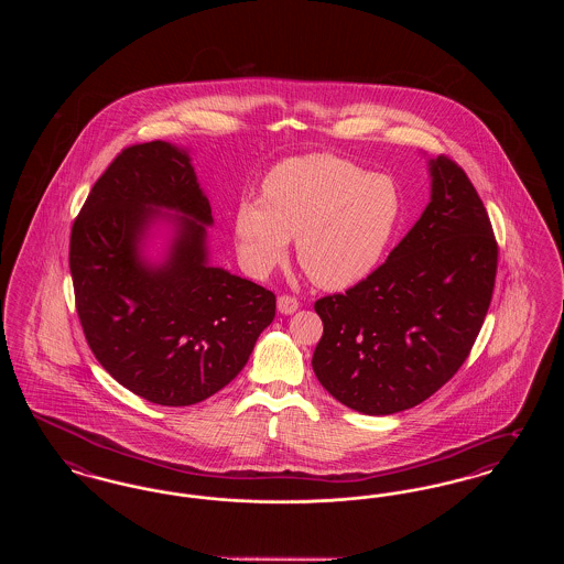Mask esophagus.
<instances>
[{
    "label": "esophagus",
    "instance_id": "esophagus-1",
    "mask_svg": "<svg viewBox=\"0 0 564 564\" xmlns=\"http://www.w3.org/2000/svg\"><path fill=\"white\" fill-rule=\"evenodd\" d=\"M276 308H279V313H283V315H292V313H295V311L300 308V302L295 300L294 295H279V297H276Z\"/></svg>",
    "mask_w": 564,
    "mask_h": 564
}]
</instances>
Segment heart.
Returning <instances> with one entry per match:
<instances>
[{"label":"heart","instance_id":"b5f03b06","mask_svg":"<svg viewBox=\"0 0 564 564\" xmlns=\"http://www.w3.org/2000/svg\"><path fill=\"white\" fill-rule=\"evenodd\" d=\"M402 219L398 184L336 154L276 162L262 200H242L235 237L245 267L264 274L295 237L297 262L325 290H347L380 264Z\"/></svg>","mask_w":564,"mask_h":564}]
</instances>
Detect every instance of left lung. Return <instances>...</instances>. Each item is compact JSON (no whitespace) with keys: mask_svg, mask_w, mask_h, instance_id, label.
Here are the masks:
<instances>
[{"mask_svg":"<svg viewBox=\"0 0 564 564\" xmlns=\"http://www.w3.org/2000/svg\"><path fill=\"white\" fill-rule=\"evenodd\" d=\"M431 203L384 264L315 302L313 370L325 391L382 416L442 389L482 329L499 245L482 198L448 156L431 161Z\"/></svg>","mask_w":564,"mask_h":564,"instance_id":"left-lung-1","label":"left lung"}]
</instances>
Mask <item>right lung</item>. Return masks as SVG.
<instances>
[{"label": "right lung", "instance_id": "obj_1", "mask_svg": "<svg viewBox=\"0 0 564 564\" xmlns=\"http://www.w3.org/2000/svg\"><path fill=\"white\" fill-rule=\"evenodd\" d=\"M156 208L189 217L167 264L150 270L135 242ZM212 221L188 154L164 141L124 148L74 219L69 270L86 343L111 378L148 402L212 398L274 319L270 290L207 264Z\"/></svg>", "mask_w": 564, "mask_h": 564}]
</instances>
